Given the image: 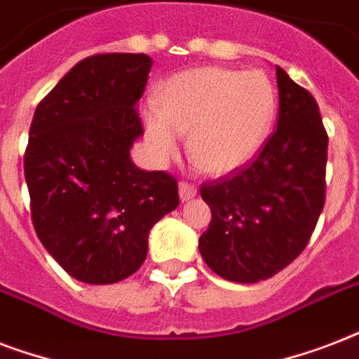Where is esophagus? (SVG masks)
I'll return each instance as SVG.
<instances>
[{"label": "esophagus", "instance_id": "1", "mask_svg": "<svg viewBox=\"0 0 359 359\" xmlns=\"http://www.w3.org/2000/svg\"><path fill=\"white\" fill-rule=\"evenodd\" d=\"M179 194L182 201H188V199H191V197L197 194L196 184H191V182H188V180H182V182L179 184Z\"/></svg>", "mask_w": 359, "mask_h": 359}]
</instances>
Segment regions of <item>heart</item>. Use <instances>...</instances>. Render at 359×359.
Instances as JSON below:
<instances>
[{
    "label": "heart",
    "mask_w": 359,
    "mask_h": 359,
    "mask_svg": "<svg viewBox=\"0 0 359 359\" xmlns=\"http://www.w3.org/2000/svg\"><path fill=\"white\" fill-rule=\"evenodd\" d=\"M160 104L151 100L141 117L158 158L175 156L182 132L205 171L229 175L259 154L276 117V91L261 70L199 67L163 81Z\"/></svg>",
    "instance_id": "heart-1"
}]
</instances>
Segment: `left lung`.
<instances>
[{
    "instance_id": "left-lung-1",
    "label": "left lung",
    "mask_w": 359,
    "mask_h": 359,
    "mask_svg": "<svg viewBox=\"0 0 359 359\" xmlns=\"http://www.w3.org/2000/svg\"><path fill=\"white\" fill-rule=\"evenodd\" d=\"M278 128L250 163L208 180L201 197L212 219L199 251L212 272L257 283L306 250L326 201L328 134L313 95L276 69Z\"/></svg>"
}]
</instances>
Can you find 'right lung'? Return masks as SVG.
<instances>
[{
	"label": "right lung",
	"mask_w": 359,
	"mask_h": 359,
	"mask_svg": "<svg viewBox=\"0 0 359 359\" xmlns=\"http://www.w3.org/2000/svg\"><path fill=\"white\" fill-rule=\"evenodd\" d=\"M151 67L145 53L89 55L31 121L24 154L31 222L48 253L83 283H117L137 272L151 227L179 207L173 175L130 160L143 134L137 100Z\"/></svg>",
	"instance_id": "1"
}]
</instances>
